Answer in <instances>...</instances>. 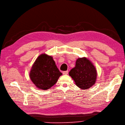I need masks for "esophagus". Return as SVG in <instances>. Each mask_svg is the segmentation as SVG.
I'll use <instances>...</instances> for the list:
<instances>
[{"mask_svg": "<svg viewBox=\"0 0 125 125\" xmlns=\"http://www.w3.org/2000/svg\"><path fill=\"white\" fill-rule=\"evenodd\" d=\"M68 73V70H66V71H64L63 72V74H67Z\"/></svg>", "mask_w": 125, "mask_h": 125, "instance_id": "34e87169", "label": "esophagus"}]
</instances>
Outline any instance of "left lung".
Returning a JSON list of instances; mask_svg holds the SVG:
<instances>
[{"mask_svg":"<svg viewBox=\"0 0 125 125\" xmlns=\"http://www.w3.org/2000/svg\"><path fill=\"white\" fill-rule=\"evenodd\" d=\"M69 75L81 89L85 90L90 88L95 83L97 72L93 64L86 58H78L75 66L70 70Z\"/></svg>","mask_w":125,"mask_h":125,"instance_id":"obj_1","label":"left lung"}]
</instances>
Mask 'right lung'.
<instances>
[{
	"label": "right lung",
	"mask_w": 125,
	"mask_h": 125,
	"mask_svg": "<svg viewBox=\"0 0 125 125\" xmlns=\"http://www.w3.org/2000/svg\"><path fill=\"white\" fill-rule=\"evenodd\" d=\"M62 74L52 57L44 53L36 60L32 66L30 77L37 88L47 90L57 83Z\"/></svg>",
	"instance_id": "obj_1"
}]
</instances>
